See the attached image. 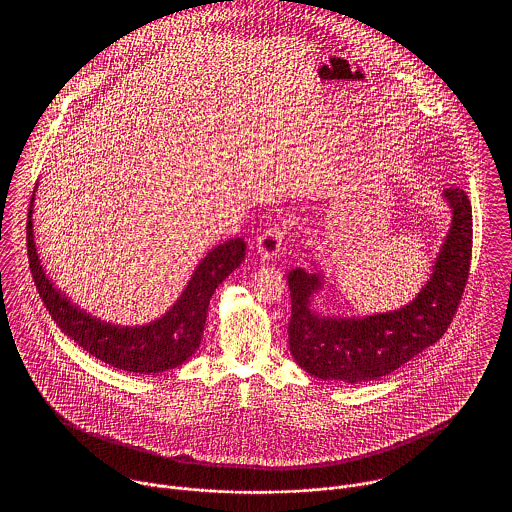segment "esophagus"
Segmentation results:
<instances>
[{
    "label": "esophagus",
    "instance_id": "esophagus-1",
    "mask_svg": "<svg viewBox=\"0 0 512 512\" xmlns=\"http://www.w3.org/2000/svg\"><path fill=\"white\" fill-rule=\"evenodd\" d=\"M284 242H286V228H282L280 224H272L257 238V251L263 259L270 261L282 255Z\"/></svg>",
    "mask_w": 512,
    "mask_h": 512
}]
</instances>
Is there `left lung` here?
Masks as SVG:
<instances>
[{
    "mask_svg": "<svg viewBox=\"0 0 512 512\" xmlns=\"http://www.w3.org/2000/svg\"><path fill=\"white\" fill-rule=\"evenodd\" d=\"M453 209L451 230L441 245L430 282L407 307L365 318L318 317L311 295L318 274L295 268L288 274L292 317L288 340L295 363L322 380L349 384L386 376L434 345L461 305L472 261V205L461 188H445Z\"/></svg>",
    "mask_w": 512,
    "mask_h": 512,
    "instance_id": "1",
    "label": "left lung"
}]
</instances>
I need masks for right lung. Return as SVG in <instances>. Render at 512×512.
<instances>
[{
    "label": "right lung",
    "mask_w": 512,
    "mask_h": 512,
    "mask_svg": "<svg viewBox=\"0 0 512 512\" xmlns=\"http://www.w3.org/2000/svg\"><path fill=\"white\" fill-rule=\"evenodd\" d=\"M26 247L36 290L57 326L99 361L140 374L169 370L194 355L203 336L211 295L245 257L242 238L217 245L195 268L190 284L165 317L146 326L122 328L86 315L53 288L34 245L32 201L26 220Z\"/></svg>",
    "instance_id": "obj_1"
}]
</instances>
